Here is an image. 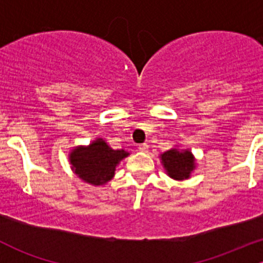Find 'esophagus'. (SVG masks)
Instances as JSON below:
<instances>
[{
	"instance_id": "obj_1",
	"label": "esophagus",
	"mask_w": 263,
	"mask_h": 263,
	"mask_svg": "<svg viewBox=\"0 0 263 263\" xmlns=\"http://www.w3.org/2000/svg\"><path fill=\"white\" fill-rule=\"evenodd\" d=\"M139 148H140V151H142V153H147L148 146H147V144H141V145H139Z\"/></svg>"
}]
</instances>
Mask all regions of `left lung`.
Segmentation results:
<instances>
[{"instance_id":"obj_1","label":"left lung","mask_w":263,"mask_h":263,"mask_svg":"<svg viewBox=\"0 0 263 263\" xmlns=\"http://www.w3.org/2000/svg\"><path fill=\"white\" fill-rule=\"evenodd\" d=\"M165 173L174 181H184L196 169V158L190 148H179L178 145L159 155Z\"/></svg>"}]
</instances>
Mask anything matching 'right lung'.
Masks as SVG:
<instances>
[{"label": "right lung", "instance_id": "right-lung-1", "mask_svg": "<svg viewBox=\"0 0 263 263\" xmlns=\"http://www.w3.org/2000/svg\"><path fill=\"white\" fill-rule=\"evenodd\" d=\"M128 151L115 150L102 137H97L89 145H79L70 151L68 161L73 173L85 183L104 185L115 177L116 168Z\"/></svg>", "mask_w": 263, "mask_h": 263}]
</instances>
